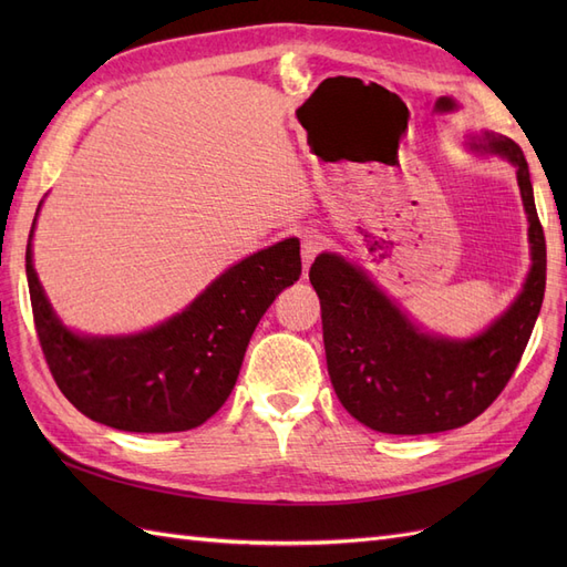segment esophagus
I'll return each mask as SVG.
<instances>
[{
  "label": "esophagus",
  "mask_w": 567,
  "mask_h": 567,
  "mask_svg": "<svg viewBox=\"0 0 567 567\" xmlns=\"http://www.w3.org/2000/svg\"><path fill=\"white\" fill-rule=\"evenodd\" d=\"M323 250V236L317 231H310L302 236V265L310 267L315 257Z\"/></svg>",
  "instance_id": "34e87169"
}]
</instances>
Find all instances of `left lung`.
I'll use <instances>...</instances> for the list:
<instances>
[{"mask_svg":"<svg viewBox=\"0 0 567 567\" xmlns=\"http://www.w3.org/2000/svg\"><path fill=\"white\" fill-rule=\"evenodd\" d=\"M471 148L516 165L532 250L520 296L483 333L450 340L421 331L340 255L321 252L310 267L333 390L371 431L427 435L471 423L499 398L535 329L546 288V241L527 161L516 142L494 132L473 136Z\"/></svg>","mask_w":567,"mask_h":567,"instance_id":"obj_1","label":"left lung"}]
</instances>
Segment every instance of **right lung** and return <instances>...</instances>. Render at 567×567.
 I'll return each mask as SVG.
<instances>
[{"label": "right lung", "instance_id": "obj_1", "mask_svg": "<svg viewBox=\"0 0 567 567\" xmlns=\"http://www.w3.org/2000/svg\"><path fill=\"white\" fill-rule=\"evenodd\" d=\"M30 241L32 231L25 274L51 375L84 416L127 433H179L208 421L236 385L257 321L302 271L298 238H286L229 267L156 329L94 338L65 329L51 310Z\"/></svg>", "mask_w": 567, "mask_h": 567}]
</instances>
